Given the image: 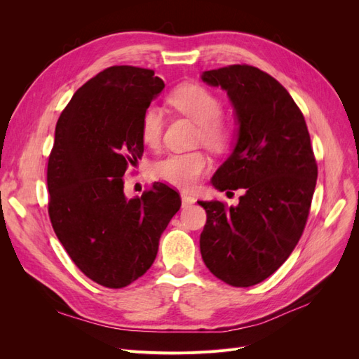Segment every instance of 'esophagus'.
<instances>
[{
  "instance_id": "34e87169",
  "label": "esophagus",
  "mask_w": 359,
  "mask_h": 359,
  "mask_svg": "<svg viewBox=\"0 0 359 359\" xmlns=\"http://www.w3.org/2000/svg\"><path fill=\"white\" fill-rule=\"evenodd\" d=\"M181 201H182V206H184V208H187V206H190V205L194 203V198H191L190 194H187V193H182V194H181Z\"/></svg>"
}]
</instances>
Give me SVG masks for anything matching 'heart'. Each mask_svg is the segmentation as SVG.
Segmentation results:
<instances>
[{
  "mask_svg": "<svg viewBox=\"0 0 359 359\" xmlns=\"http://www.w3.org/2000/svg\"><path fill=\"white\" fill-rule=\"evenodd\" d=\"M168 104L177 112L189 116L198 124L196 139L212 151H223L231 144L232 127L222 118L223 103L220 97L201 83H181L168 97ZM165 128V119L160 109L149 106L140 116L139 135L144 145L151 149L160 147ZM210 168V160L203 151L191 149L184 153H172L158 160L154 177L169 186L190 190L196 186Z\"/></svg>",
  "mask_w": 359,
  "mask_h": 359,
  "instance_id": "b5f03b06",
  "label": "heart"
}]
</instances>
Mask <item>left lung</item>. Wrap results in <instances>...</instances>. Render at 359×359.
<instances>
[{
  "label": "left lung",
  "instance_id": "left-lung-1",
  "mask_svg": "<svg viewBox=\"0 0 359 359\" xmlns=\"http://www.w3.org/2000/svg\"><path fill=\"white\" fill-rule=\"evenodd\" d=\"M236 111L238 142L212 177L220 190L243 189L238 206L203 202L201 255L211 273L235 287L260 283L285 264L306 227L318 163L306 119L287 90L248 64L208 70Z\"/></svg>",
  "mask_w": 359,
  "mask_h": 359
}]
</instances>
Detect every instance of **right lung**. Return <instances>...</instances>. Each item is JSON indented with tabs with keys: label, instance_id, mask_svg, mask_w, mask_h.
<instances>
[{
	"label": "right lung",
	"instance_id": "1",
	"mask_svg": "<svg viewBox=\"0 0 359 359\" xmlns=\"http://www.w3.org/2000/svg\"><path fill=\"white\" fill-rule=\"evenodd\" d=\"M163 88L154 70L107 67L74 93L55 127L49 219L74 265L109 289L147 273L181 206L180 193L163 182L124 196V173L144 154L140 116Z\"/></svg>",
	"mask_w": 359,
	"mask_h": 359
}]
</instances>
